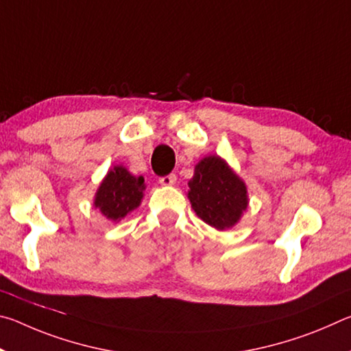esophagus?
Listing matches in <instances>:
<instances>
[{"instance_id":"34e87169","label":"esophagus","mask_w":351,"mask_h":351,"mask_svg":"<svg viewBox=\"0 0 351 351\" xmlns=\"http://www.w3.org/2000/svg\"><path fill=\"white\" fill-rule=\"evenodd\" d=\"M175 182H176V175L173 173L159 178V184H161V186H173Z\"/></svg>"}]
</instances>
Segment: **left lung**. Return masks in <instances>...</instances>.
<instances>
[{
    "mask_svg": "<svg viewBox=\"0 0 351 351\" xmlns=\"http://www.w3.org/2000/svg\"><path fill=\"white\" fill-rule=\"evenodd\" d=\"M189 199L197 215L218 230L230 229L247 209L246 184L219 156H206L195 165Z\"/></svg>",
    "mask_w": 351,
    "mask_h": 351,
    "instance_id": "1",
    "label": "left lung"
}]
</instances>
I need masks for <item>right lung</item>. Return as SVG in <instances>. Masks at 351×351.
Masks as SVG:
<instances>
[{
    "mask_svg": "<svg viewBox=\"0 0 351 351\" xmlns=\"http://www.w3.org/2000/svg\"><path fill=\"white\" fill-rule=\"evenodd\" d=\"M144 190V178L132 175L122 165H114L100 182L94 207L111 221H121L127 213L139 207Z\"/></svg>",
    "mask_w": 351,
    "mask_h": 351,
    "instance_id": "right-lung-1",
    "label": "right lung"
}]
</instances>
